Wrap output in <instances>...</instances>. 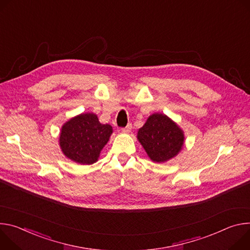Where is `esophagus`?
<instances>
[{"instance_id": "1", "label": "esophagus", "mask_w": 250, "mask_h": 250, "mask_svg": "<svg viewBox=\"0 0 250 250\" xmlns=\"http://www.w3.org/2000/svg\"><path fill=\"white\" fill-rule=\"evenodd\" d=\"M131 129H132V124H131V123H128V125H127L125 128H122V131H123L124 133H129V132L131 131Z\"/></svg>"}]
</instances>
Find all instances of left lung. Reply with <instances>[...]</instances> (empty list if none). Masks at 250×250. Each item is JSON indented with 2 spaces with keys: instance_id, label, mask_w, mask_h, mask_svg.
<instances>
[{
  "instance_id": "1",
  "label": "left lung",
  "mask_w": 250,
  "mask_h": 250,
  "mask_svg": "<svg viewBox=\"0 0 250 250\" xmlns=\"http://www.w3.org/2000/svg\"><path fill=\"white\" fill-rule=\"evenodd\" d=\"M137 137L150 159L157 163L175 157L184 144L183 131L170 118L159 113L148 118Z\"/></svg>"
}]
</instances>
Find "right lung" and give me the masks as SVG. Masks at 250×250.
I'll return each mask as SVG.
<instances>
[{
	"instance_id": "right-lung-1",
	"label": "right lung",
	"mask_w": 250,
	"mask_h": 250,
	"mask_svg": "<svg viewBox=\"0 0 250 250\" xmlns=\"http://www.w3.org/2000/svg\"><path fill=\"white\" fill-rule=\"evenodd\" d=\"M111 134L112 127L101 124L95 114H81L62 126L60 145L70 160L82 165H91L97 161Z\"/></svg>"
}]
</instances>
